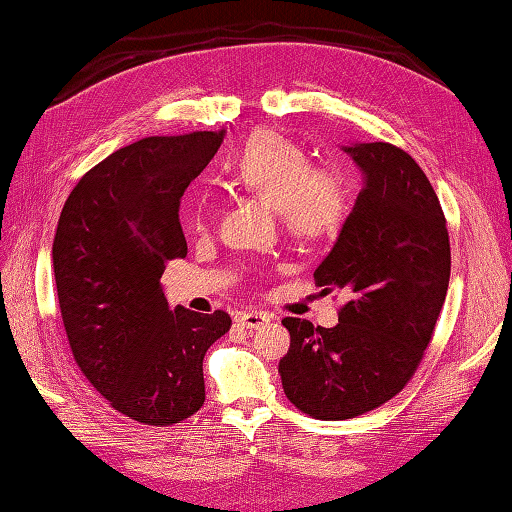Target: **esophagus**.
I'll list each match as a JSON object with an SVG mask.
<instances>
[{
	"label": "esophagus",
	"instance_id": "1",
	"mask_svg": "<svg viewBox=\"0 0 512 512\" xmlns=\"http://www.w3.org/2000/svg\"><path fill=\"white\" fill-rule=\"evenodd\" d=\"M269 320H271V318H269L267 314H263V311H243V314L236 316L238 325H241L243 329H249V331L265 327Z\"/></svg>",
	"mask_w": 512,
	"mask_h": 512
}]
</instances>
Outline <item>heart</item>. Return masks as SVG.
<instances>
[{
	"instance_id": "1",
	"label": "heart",
	"mask_w": 512,
	"mask_h": 512,
	"mask_svg": "<svg viewBox=\"0 0 512 512\" xmlns=\"http://www.w3.org/2000/svg\"><path fill=\"white\" fill-rule=\"evenodd\" d=\"M234 185L276 207L285 232L300 241L333 234L349 210L347 179L331 168H311L309 156L276 132H256L225 168ZM207 201H192V225L203 227Z\"/></svg>"
}]
</instances>
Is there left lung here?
Returning <instances> with one entry per match:
<instances>
[{
  "label": "left lung",
  "instance_id": "8db88e82",
  "mask_svg": "<svg viewBox=\"0 0 512 512\" xmlns=\"http://www.w3.org/2000/svg\"><path fill=\"white\" fill-rule=\"evenodd\" d=\"M342 150L362 172V190L314 278L349 302L331 329L285 318L291 344L278 362L289 402L318 420H349L404 389L451 278L446 218L420 165L391 143Z\"/></svg>",
  "mask_w": 512,
  "mask_h": 512
}]
</instances>
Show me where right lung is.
I'll return each instance as SVG.
<instances>
[{
  "label": "right lung",
  "instance_id": "1",
  "mask_svg": "<svg viewBox=\"0 0 512 512\" xmlns=\"http://www.w3.org/2000/svg\"><path fill=\"white\" fill-rule=\"evenodd\" d=\"M223 132L148 137L81 176L61 210L52 267L79 369L130 420L170 426L205 402L203 358L225 336V311L170 307L165 263L185 258L181 196Z\"/></svg>",
  "mask_w": 512,
  "mask_h": 512
}]
</instances>
